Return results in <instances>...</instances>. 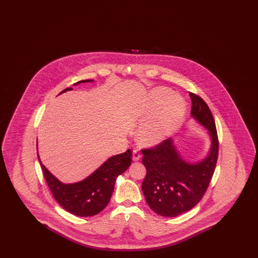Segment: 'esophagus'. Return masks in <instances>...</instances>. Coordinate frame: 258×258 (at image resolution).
Wrapping results in <instances>:
<instances>
[{
  "label": "esophagus",
  "mask_w": 258,
  "mask_h": 258,
  "mask_svg": "<svg viewBox=\"0 0 258 258\" xmlns=\"http://www.w3.org/2000/svg\"><path fill=\"white\" fill-rule=\"evenodd\" d=\"M140 159H141V154H140L139 150L138 149H135L133 151V160L137 161V160H139Z\"/></svg>",
  "instance_id": "esophagus-1"
}]
</instances>
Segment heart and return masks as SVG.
I'll use <instances>...</instances> for the list:
<instances>
[{
    "mask_svg": "<svg viewBox=\"0 0 258 258\" xmlns=\"http://www.w3.org/2000/svg\"><path fill=\"white\" fill-rule=\"evenodd\" d=\"M185 110V101L167 88L154 90L142 111L143 118L152 117L140 128L138 138L146 146L162 141L181 122Z\"/></svg>",
    "mask_w": 258,
    "mask_h": 258,
    "instance_id": "obj_1",
    "label": "heart"
}]
</instances>
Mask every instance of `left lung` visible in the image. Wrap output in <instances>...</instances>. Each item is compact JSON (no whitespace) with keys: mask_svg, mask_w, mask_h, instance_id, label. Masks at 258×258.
<instances>
[{"mask_svg":"<svg viewBox=\"0 0 258 258\" xmlns=\"http://www.w3.org/2000/svg\"><path fill=\"white\" fill-rule=\"evenodd\" d=\"M191 115L209 131L212 148L208 157L190 164L182 160L171 139L142 149L146 177L142 190L148 205L162 217H177L197 206L207 191L219 156V138L215 119L203 98L189 93Z\"/></svg>","mask_w":258,"mask_h":258,"instance_id":"1","label":"left lung"}]
</instances>
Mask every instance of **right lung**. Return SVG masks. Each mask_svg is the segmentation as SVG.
Here are the masks:
<instances>
[{"label":"right lung","mask_w":258,"mask_h":258,"mask_svg":"<svg viewBox=\"0 0 258 258\" xmlns=\"http://www.w3.org/2000/svg\"><path fill=\"white\" fill-rule=\"evenodd\" d=\"M89 81L93 80H81L74 85ZM71 90L73 88H67L60 94ZM37 158L40 161L38 155ZM132 160V150L128 149L107 160L82 182L71 184H61L41 162L40 165L52 196L62 208L78 217H93L107 206L116 178L128 168Z\"/></svg>","instance_id":"1"}]
</instances>
